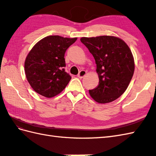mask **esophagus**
<instances>
[{"instance_id": "esophagus-1", "label": "esophagus", "mask_w": 156, "mask_h": 156, "mask_svg": "<svg viewBox=\"0 0 156 156\" xmlns=\"http://www.w3.org/2000/svg\"><path fill=\"white\" fill-rule=\"evenodd\" d=\"M87 74V72L85 70H81L80 72H79V74H78V77L80 78H84V76H86Z\"/></svg>"}]
</instances>
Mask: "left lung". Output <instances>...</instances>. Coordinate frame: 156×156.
<instances>
[{
    "label": "left lung",
    "instance_id": "left-lung-1",
    "mask_svg": "<svg viewBox=\"0 0 156 156\" xmlns=\"http://www.w3.org/2000/svg\"><path fill=\"white\" fill-rule=\"evenodd\" d=\"M80 41L93 55L98 74V85L89 94L98 103L114 101L127 90L133 77L135 62L130 48L115 36L83 37Z\"/></svg>",
    "mask_w": 156,
    "mask_h": 156
}]
</instances>
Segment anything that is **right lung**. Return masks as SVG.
I'll use <instances>...</instances> for the list:
<instances>
[{"mask_svg":"<svg viewBox=\"0 0 156 156\" xmlns=\"http://www.w3.org/2000/svg\"><path fill=\"white\" fill-rule=\"evenodd\" d=\"M77 37L49 35L39 41L25 61L26 78L31 88L40 95L52 98L64 90L71 80L65 72L64 54Z\"/></svg>","mask_w":156,"mask_h":156,"instance_id":"right-lung-1","label":"right lung"}]
</instances>
